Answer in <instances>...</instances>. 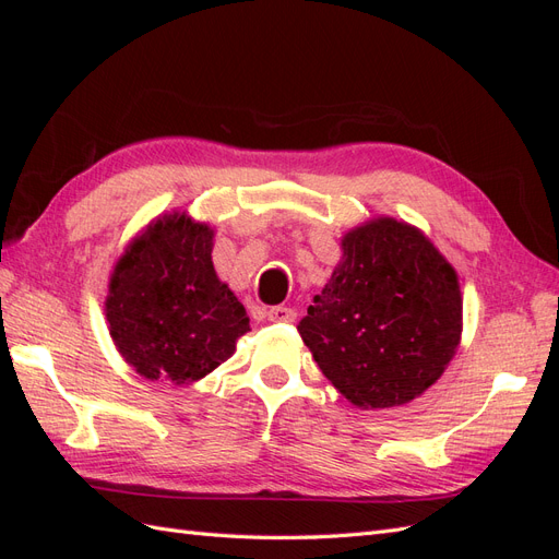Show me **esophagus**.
Segmentation results:
<instances>
[{
    "label": "esophagus",
    "instance_id": "esophagus-1",
    "mask_svg": "<svg viewBox=\"0 0 559 559\" xmlns=\"http://www.w3.org/2000/svg\"><path fill=\"white\" fill-rule=\"evenodd\" d=\"M267 319L270 321H282V324H292V321L296 319V310L284 308V306H275V308L267 310Z\"/></svg>",
    "mask_w": 559,
    "mask_h": 559
}]
</instances>
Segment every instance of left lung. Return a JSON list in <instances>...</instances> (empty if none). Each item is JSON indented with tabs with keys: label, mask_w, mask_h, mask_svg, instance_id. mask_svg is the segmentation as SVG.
<instances>
[{
	"label": "left lung",
	"mask_w": 559,
	"mask_h": 559,
	"mask_svg": "<svg viewBox=\"0 0 559 559\" xmlns=\"http://www.w3.org/2000/svg\"><path fill=\"white\" fill-rule=\"evenodd\" d=\"M298 333L349 403L394 408L429 389L454 357L460 282L425 233L380 216L345 235L343 259Z\"/></svg>",
	"instance_id": "obj_1"
}]
</instances>
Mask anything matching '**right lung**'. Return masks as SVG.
Listing matches in <instances>:
<instances>
[{"instance_id":"add662e5","label":"right lung","mask_w":559,"mask_h":559,"mask_svg":"<svg viewBox=\"0 0 559 559\" xmlns=\"http://www.w3.org/2000/svg\"><path fill=\"white\" fill-rule=\"evenodd\" d=\"M214 230L158 216L118 259L105 312L121 357L146 380L191 384L224 364L249 317L212 263Z\"/></svg>"}]
</instances>
